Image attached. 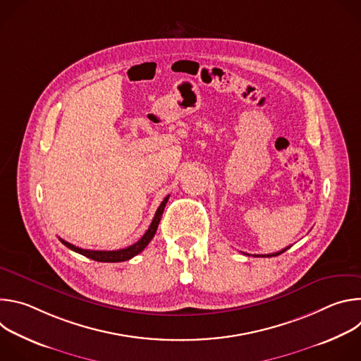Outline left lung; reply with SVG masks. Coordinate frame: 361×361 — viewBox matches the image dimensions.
Instances as JSON below:
<instances>
[{
	"mask_svg": "<svg viewBox=\"0 0 361 361\" xmlns=\"http://www.w3.org/2000/svg\"><path fill=\"white\" fill-rule=\"evenodd\" d=\"M290 247H286V248H283L281 251H277V252H273V254H264V255H254V257H276V255H279V254H281V252H284L286 250H288Z\"/></svg>",
	"mask_w": 361,
	"mask_h": 361,
	"instance_id": "1",
	"label": "left lung"
}]
</instances>
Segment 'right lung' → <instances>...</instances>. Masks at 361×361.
I'll return each mask as SVG.
<instances>
[{
    "mask_svg": "<svg viewBox=\"0 0 361 361\" xmlns=\"http://www.w3.org/2000/svg\"><path fill=\"white\" fill-rule=\"evenodd\" d=\"M169 198H170V195H167V197L163 200V202L160 204V207L157 209L156 216H154V219H152V221H151L148 230L145 231V234H144L137 243H134L133 245H130V247H127V248L113 250V251L84 250V248L75 247L74 244H71V243H68V241H66V240H63V238H60V241H61L66 247H68L70 250H73V251H75V252H78V254H82V255L88 257V259H91V260H94V262H101V263H120V262L130 260V259H133L134 255H137L138 252H141V251L148 245V243L152 240L154 234H156V231H157L159 223H160V220H161V216H163V212H164V207H166V204H167Z\"/></svg>",
    "mask_w": 361,
    "mask_h": 361,
    "instance_id": "add662e5",
    "label": "right lung"
}]
</instances>
